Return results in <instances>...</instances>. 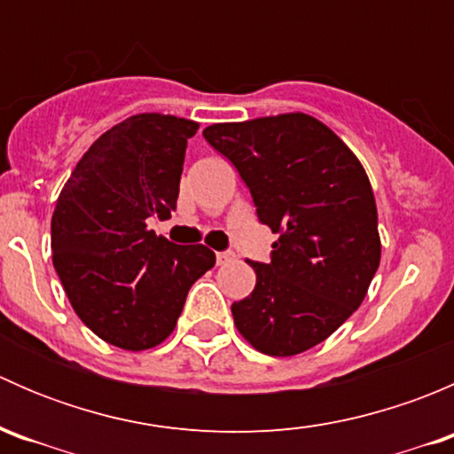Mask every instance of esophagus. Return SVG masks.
Masks as SVG:
<instances>
[{
	"label": "esophagus",
	"instance_id": "34e87169",
	"mask_svg": "<svg viewBox=\"0 0 454 454\" xmlns=\"http://www.w3.org/2000/svg\"><path fill=\"white\" fill-rule=\"evenodd\" d=\"M232 253H217V265H223V263H228V261L232 259Z\"/></svg>",
	"mask_w": 454,
	"mask_h": 454
}]
</instances>
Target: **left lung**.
<instances>
[{
	"label": "left lung",
	"instance_id": "left-lung-1",
	"mask_svg": "<svg viewBox=\"0 0 454 454\" xmlns=\"http://www.w3.org/2000/svg\"><path fill=\"white\" fill-rule=\"evenodd\" d=\"M272 228L270 263L250 261L253 294L232 303L241 336L268 356H296L332 336L367 296L380 265L378 208L363 164L327 125L278 114L204 129Z\"/></svg>",
	"mask_w": 454,
	"mask_h": 454
}]
</instances>
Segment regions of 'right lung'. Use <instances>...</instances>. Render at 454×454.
I'll return each mask as SVG.
<instances>
[{
  "label": "right lung",
  "instance_id": "right-lung-1",
  "mask_svg": "<svg viewBox=\"0 0 454 454\" xmlns=\"http://www.w3.org/2000/svg\"><path fill=\"white\" fill-rule=\"evenodd\" d=\"M193 121L136 114L105 131L72 171L52 215V263L76 316L105 342L142 351L171 336L191 286L215 265L206 246L146 228L171 217Z\"/></svg>",
  "mask_w": 454,
  "mask_h": 454
}]
</instances>
